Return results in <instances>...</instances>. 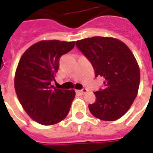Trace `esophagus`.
<instances>
[{"label":"esophagus","mask_w":153,"mask_h":153,"mask_svg":"<svg viewBox=\"0 0 153 153\" xmlns=\"http://www.w3.org/2000/svg\"><path fill=\"white\" fill-rule=\"evenodd\" d=\"M78 93H80V94H82V95H83V94H85V93H87V92H88V90L86 89V88H83L82 90H78L77 91Z\"/></svg>","instance_id":"obj_1"}]
</instances>
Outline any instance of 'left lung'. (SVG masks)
<instances>
[{"instance_id":"left-lung-1","label":"left lung","mask_w":153,"mask_h":153,"mask_svg":"<svg viewBox=\"0 0 153 153\" xmlns=\"http://www.w3.org/2000/svg\"><path fill=\"white\" fill-rule=\"evenodd\" d=\"M93 65L95 76L104 79V88L94 93L96 102L88 106L97 118L114 121L127 112L138 94L140 71L134 56L121 41L93 37L75 42Z\"/></svg>"}]
</instances>
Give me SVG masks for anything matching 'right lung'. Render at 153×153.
Instances as JSON below:
<instances>
[{"instance_id":"obj_1","label":"right lung","mask_w":153,"mask_h":153,"mask_svg":"<svg viewBox=\"0 0 153 153\" xmlns=\"http://www.w3.org/2000/svg\"><path fill=\"white\" fill-rule=\"evenodd\" d=\"M74 42L41 41L25 51L15 77V88L23 108L33 120L55 125L65 118L75 97L74 90L51 85L60 56L74 47Z\"/></svg>"}]
</instances>
